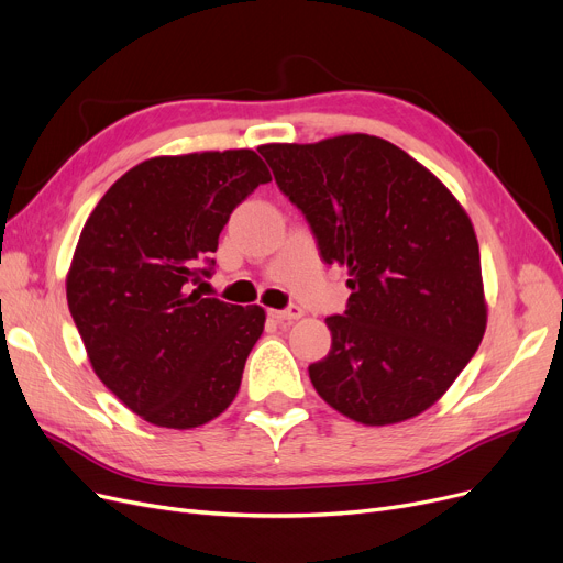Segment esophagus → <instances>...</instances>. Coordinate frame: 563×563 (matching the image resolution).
I'll use <instances>...</instances> for the list:
<instances>
[{"instance_id": "esophagus-1", "label": "esophagus", "mask_w": 563, "mask_h": 563, "mask_svg": "<svg viewBox=\"0 0 563 563\" xmlns=\"http://www.w3.org/2000/svg\"><path fill=\"white\" fill-rule=\"evenodd\" d=\"M268 312H272V317H276L278 322H291V320H299V317H303V310L295 303L285 310H268Z\"/></svg>"}]
</instances>
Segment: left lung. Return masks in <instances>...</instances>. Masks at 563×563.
<instances>
[{
	"mask_svg": "<svg viewBox=\"0 0 563 563\" xmlns=\"http://www.w3.org/2000/svg\"><path fill=\"white\" fill-rule=\"evenodd\" d=\"M278 188L306 216L352 295L327 317L329 354L308 365L333 409L365 426L417 417L476 354L487 322L470 216L432 173L375 135L264 144Z\"/></svg>",
	"mask_w": 563,
	"mask_h": 563,
	"instance_id": "1",
	"label": "left lung"
}]
</instances>
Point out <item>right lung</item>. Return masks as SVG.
Returning a JSON list of instances; mask_svg holds the SVG:
<instances>
[{
	"mask_svg": "<svg viewBox=\"0 0 563 563\" xmlns=\"http://www.w3.org/2000/svg\"><path fill=\"white\" fill-rule=\"evenodd\" d=\"M266 181L251 150L158 156L117 179L87 218L68 310L93 373L144 421L198 428L234 400L264 308L192 285L211 278L230 213Z\"/></svg>",
	"mask_w": 563,
	"mask_h": 563,
	"instance_id": "obj_1",
	"label": "right lung"
}]
</instances>
